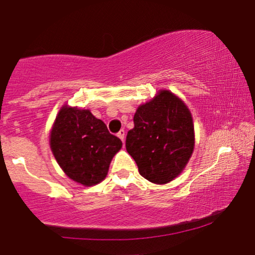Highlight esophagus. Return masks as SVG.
<instances>
[{
	"label": "esophagus",
	"mask_w": 255,
	"mask_h": 255,
	"mask_svg": "<svg viewBox=\"0 0 255 255\" xmlns=\"http://www.w3.org/2000/svg\"><path fill=\"white\" fill-rule=\"evenodd\" d=\"M117 135H118V138H120L121 140L124 142V140H125V131H124V130H121V131L117 133Z\"/></svg>",
	"instance_id": "1"
}]
</instances>
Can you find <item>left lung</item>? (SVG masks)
Returning a JSON list of instances; mask_svg holds the SVG:
<instances>
[{"mask_svg":"<svg viewBox=\"0 0 255 255\" xmlns=\"http://www.w3.org/2000/svg\"><path fill=\"white\" fill-rule=\"evenodd\" d=\"M134 128L128 132L127 151L149 182L165 184L180 175L194 151L193 117L169 90L138 107Z\"/></svg>","mask_w":255,"mask_h":255,"instance_id":"1","label":"left lung"}]
</instances>
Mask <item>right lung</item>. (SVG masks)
<instances>
[{
    "mask_svg": "<svg viewBox=\"0 0 255 255\" xmlns=\"http://www.w3.org/2000/svg\"><path fill=\"white\" fill-rule=\"evenodd\" d=\"M52 153L66 175L86 187L106 179L122 141L89 110L64 106L51 130Z\"/></svg>",
    "mask_w": 255,
    "mask_h": 255,
    "instance_id": "obj_1",
    "label": "right lung"
}]
</instances>
